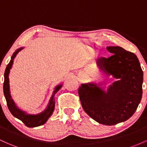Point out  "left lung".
I'll list each match as a JSON object with an SVG mask.
<instances>
[{
	"instance_id": "left-lung-1",
	"label": "left lung",
	"mask_w": 147,
	"mask_h": 147,
	"mask_svg": "<svg viewBox=\"0 0 147 147\" xmlns=\"http://www.w3.org/2000/svg\"><path fill=\"white\" fill-rule=\"evenodd\" d=\"M113 54L97 59L106 75L117 79L104 90L102 84H82L79 95L84 111L99 124L115 125L134 114L142 96L143 72L137 56L119 46L107 47Z\"/></svg>"
}]
</instances>
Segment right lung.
Instances as JSON below:
<instances>
[{"mask_svg":"<svg viewBox=\"0 0 147 147\" xmlns=\"http://www.w3.org/2000/svg\"><path fill=\"white\" fill-rule=\"evenodd\" d=\"M24 47H22L17 49V50L13 53L12 56L11 57V60H10L9 63L7 65L4 74V84H3V92H4L5 97L7 104V107L11 113L16 117L17 119H20L23 122L24 124L28 127H36V126H39L44 124L45 122L48 121V118L52 115V113L55 110V95L60 90L61 88L62 87V84L57 85L55 88V90L53 91V94H52L51 98L49 101L48 105L46 107L43 112L40 113L38 114H28L25 111L21 110L16 105L15 102L11 98V94H10L9 90V74L10 72V69L12 67L13 63H14V59L16 57L17 54L21 50H23Z\"/></svg>","mask_w":147,"mask_h":147,"instance_id":"obj_1","label":"right lung"}]
</instances>
